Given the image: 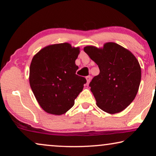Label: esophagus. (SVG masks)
Returning a JSON list of instances; mask_svg holds the SVG:
<instances>
[{
    "label": "esophagus",
    "mask_w": 156,
    "mask_h": 156,
    "mask_svg": "<svg viewBox=\"0 0 156 156\" xmlns=\"http://www.w3.org/2000/svg\"><path fill=\"white\" fill-rule=\"evenodd\" d=\"M91 77L90 76H87L86 77V80H87V84H89V82H90V80H91Z\"/></svg>",
    "instance_id": "obj_1"
}]
</instances>
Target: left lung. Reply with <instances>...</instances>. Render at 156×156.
<instances>
[{
    "label": "left lung",
    "instance_id": "left-lung-1",
    "mask_svg": "<svg viewBox=\"0 0 156 156\" xmlns=\"http://www.w3.org/2000/svg\"><path fill=\"white\" fill-rule=\"evenodd\" d=\"M84 51L100 69L89 84L97 106L111 114L125 109L136 98L141 80V67L135 56L112 42L101 48L86 46Z\"/></svg>",
    "mask_w": 156,
    "mask_h": 156
}]
</instances>
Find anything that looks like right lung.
I'll return each mask as SVG.
<instances>
[{
	"mask_svg": "<svg viewBox=\"0 0 156 156\" xmlns=\"http://www.w3.org/2000/svg\"><path fill=\"white\" fill-rule=\"evenodd\" d=\"M80 48L69 43L50 44L33 57L30 84L37 102L44 112L64 114L74 105L86 79L76 74L75 61Z\"/></svg>",
	"mask_w": 156,
	"mask_h": 156,
	"instance_id": "right-lung-1",
	"label": "right lung"
}]
</instances>
